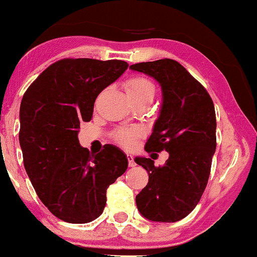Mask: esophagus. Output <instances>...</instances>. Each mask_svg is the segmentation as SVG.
<instances>
[{
    "mask_svg": "<svg viewBox=\"0 0 257 257\" xmlns=\"http://www.w3.org/2000/svg\"><path fill=\"white\" fill-rule=\"evenodd\" d=\"M128 165L131 168L136 167V162H134V159H133V157H132V155H128Z\"/></svg>",
    "mask_w": 257,
    "mask_h": 257,
    "instance_id": "34e87169",
    "label": "esophagus"
}]
</instances>
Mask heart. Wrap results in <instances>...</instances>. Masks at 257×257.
Instances as JSON below:
<instances>
[{
	"instance_id": "b5f03b06",
	"label": "heart",
	"mask_w": 257,
	"mask_h": 257,
	"mask_svg": "<svg viewBox=\"0 0 257 257\" xmlns=\"http://www.w3.org/2000/svg\"><path fill=\"white\" fill-rule=\"evenodd\" d=\"M124 88H125V92L129 98L145 97V95L154 97L155 93L154 83L143 76H134L128 78L124 82ZM137 136H138V132L134 129H121V131L116 132L114 138L123 147L131 148L136 143Z\"/></svg>"
}]
</instances>
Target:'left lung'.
Wrapping results in <instances>:
<instances>
[{
  "label": "left lung",
  "instance_id": "1",
  "mask_svg": "<svg viewBox=\"0 0 257 257\" xmlns=\"http://www.w3.org/2000/svg\"><path fill=\"white\" fill-rule=\"evenodd\" d=\"M129 68L153 77L162 87V108L145 150L169 153L162 167H154L150 158L134 159L149 174L147 186L136 196L137 206L152 221H179L198 205L208 184L216 148L214 103L177 61L142 62Z\"/></svg>",
  "mask_w": 257,
  "mask_h": 257
}]
</instances>
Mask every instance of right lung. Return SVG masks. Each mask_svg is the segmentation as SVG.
<instances>
[{"instance_id": "add662e5", "label": "right lung", "mask_w": 257, "mask_h": 257, "mask_svg": "<svg viewBox=\"0 0 257 257\" xmlns=\"http://www.w3.org/2000/svg\"><path fill=\"white\" fill-rule=\"evenodd\" d=\"M129 64L66 58L51 64L28 87L20 108L23 164L38 198L63 221L85 224L107 203V189L128 168L126 155L105 144L97 155L78 141L92 119L95 98Z\"/></svg>"}]
</instances>
